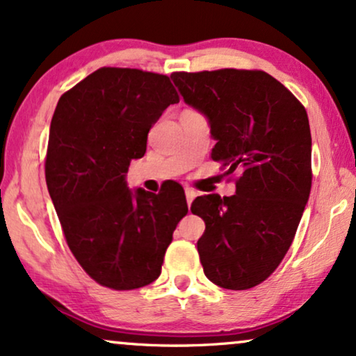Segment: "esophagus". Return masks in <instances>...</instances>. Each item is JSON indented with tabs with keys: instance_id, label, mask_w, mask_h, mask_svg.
<instances>
[{
	"instance_id": "esophagus-1",
	"label": "esophagus",
	"mask_w": 356,
	"mask_h": 356,
	"mask_svg": "<svg viewBox=\"0 0 356 356\" xmlns=\"http://www.w3.org/2000/svg\"><path fill=\"white\" fill-rule=\"evenodd\" d=\"M184 195H186V202H188V206H191L193 200H195V197H196V191H195V189H193V188L186 186V188H184Z\"/></svg>"
}]
</instances>
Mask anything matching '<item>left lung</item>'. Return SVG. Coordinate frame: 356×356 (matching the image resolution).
Instances as JSON below:
<instances>
[{
  "label": "left lung",
  "mask_w": 356,
  "mask_h": 356,
  "mask_svg": "<svg viewBox=\"0 0 356 356\" xmlns=\"http://www.w3.org/2000/svg\"><path fill=\"white\" fill-rule=\"evenodd\" d=\"M184 103L204 114L216 140L211 159L240 172L235 195L197 196L204 220L197 240L204 275L225 289L265 281L293 243L311 193L312 138L304 106L260 70L170 76Z\"/></svg>",
  "instance_id": "obj_1"
}]
</instances>
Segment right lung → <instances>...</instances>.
<instances>
[{
    "instance_id": "1",
    "label": "right lung",
    "mask_w": 356,
    "mask_h": 356,
    "mask_svg": "<svg viewBox=\"0 0 356 356\" xmlns=\"http://www.w3.org/2000/svg\"><path fill=\"white\" fill-rule=\"evenodd\" d=\"M179 98L168 76L136 68H99L58 99L45 181L83 270L106 288L147 286L161 273L165 252L188 212L183 188L167 181L159 195L129 189L131 160Z\"/></svg>"
}]
</instances>
